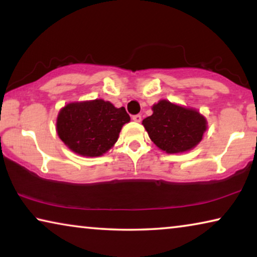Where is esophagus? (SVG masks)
Returning a JSON list of instances; mask_svg holds the SVG:
<instances>
[{
  "label": "esophagus",
  "instance_id": "1",
  "mask_svg": "<svg viewBox=\"0 0 257 257\" xmlns=\"http://www.w3.org/2000/svg\"><path fill=\"white\" fill-rule=\"evenodd\" d=\"M133 120L135 122H141V121H142V116H141L140 114H136V115H134V116H133Z\"/></svg>",
  "mask_w": 257,
  "mask_h": 257
}]
</instances>
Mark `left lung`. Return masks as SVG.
Instances as JSON below:
<instances>
[{
	"instance_id": "left-lung-1",
	"label": "left lung",
	"mask_w": 257,
	"mask_h": 257,
	"mask_svg": "<svg viewBox=\"0 0 257 257\" xmlns=\"http://www.w3.org/2000/svg\"><path fill=\"white\" fill-rule=\"evenodd\" d=\"M154 113L142 121L148 135L156 146L168 154L193 149L207 128L199 111L161 100L153 106Z\"/></svg>"
}]
</instances>
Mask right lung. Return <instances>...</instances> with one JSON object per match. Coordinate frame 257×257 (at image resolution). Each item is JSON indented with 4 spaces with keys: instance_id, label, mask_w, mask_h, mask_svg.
Segmentation results:
<instances>
[{
    "instance_id": "1",
    "label": "right lung",
    "mask_w": 257,
    "mask_h": 257,
    "mask_svg": "<svg viewBox=\"0 0 257 257\" xmlns=\"http://www.w3.org/2000/svg\"><path fill=\"white\" fill-rule=\"evenodd\" d=\"M129 121L124 107L116 108L109 101L72 102L58 114L57 133L75 154L96 157L114 146L123 124Z\"/></svg>"
}]
</instances>
